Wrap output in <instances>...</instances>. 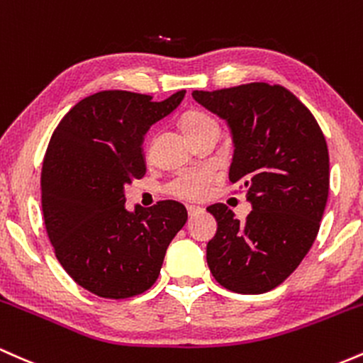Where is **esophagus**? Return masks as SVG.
<instances>
[{
	"label": "esophagus",
	"instance_id": "esophagus-1",
	"mask_svg": "<svg viewBox=\"0 0 363 363\" xmlns=\"http://www.w3.org/2000/svg\"><path fill=\"white\" fill-rule=\"evenodd\" d=\"M202 207H197V206H186V213H189V216H195L199 213H202Z\"/></svg>",
	"mask_w": 363,
	"mask_h": 363
}]
</instances>
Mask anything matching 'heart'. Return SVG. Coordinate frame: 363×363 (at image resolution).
<instances>
[{"label": "heart", "instance_id": "heart-1", "mask_svg": "<svg viewBox=\"0 0 363 363\" xmlns=\"http://www.w3.org/2000/svg\"><path fill=\"white\" fill-rule=\"evenodd\" d=\"M182 128L186 133V137L192 138L199 133L216 130L219 132V125L214 116L202 109H190L182 116ZM213 180V173L209 169H189L182 171L180 174L171 180L168 190L177 197L185 199V201H197L206 195L209 182Z\"/></svg>", "mask_w": 363, "mask_h": 363}]
</instances>
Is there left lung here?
<instances>
[{"label": "left lung", "mask_w": 363, "mask_h": 363, "mask_svg": "<svg viewBox=\"0 0 363 363\" xmlns=\"http://www.w3.org/2000/svg\"><path fill=\"white\" fill-rule=\"evenodd\" d=\"M192 96L230 125V182L252 203L242 223L225 203L207 207L218 221L207 266L226 290L266 293L298 267L319 233L329 194L324 133L283 85L252 82Z\"/></svg>", "instance_id": "obj_1"}]
</instances>
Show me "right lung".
Wrapping results in <instances>:
<instances>
[{
  "instance_id": "add662e5",
  "label": "right lung",
  "mask_w": 363,
  "mask_h": 363,
  "mask_svg": "<svg viewBox=\"0 0 363 363\" xmlns=\"http://www.w3.org/2000/svg\"><path fill=\"white\" fill-rule=\"evenodd\" d=\"M183 97L178 91L156 103L147 94L97 92L52 132L40 173L44 225L63 269L94 295L121 300L147 291L186 223L177 201L128 213L123 192L145 174V132Z\"/></svg>"
}]
</instances>
